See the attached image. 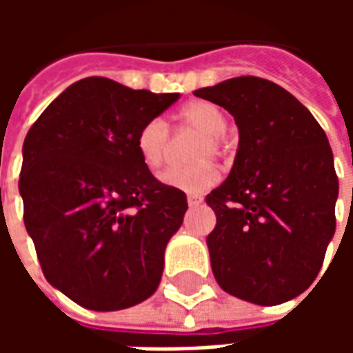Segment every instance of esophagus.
<instances>
[{
    "label": "esophagus",
    "instance_id": "esophagus-1",
    "mask_svg": "<svg viewBox=\"0 0 353 353\" xmlns=\"http://www.w3.org/2000/svg\"><path fill=\"white\" fill-rule=\"evenodd\" d=\"M202 196H200V194H189V196H187V204H189V206H199V204H202Z\"/></svg>",
    "mask_w": 353,
    "mask_h": 353
}]
</instances>
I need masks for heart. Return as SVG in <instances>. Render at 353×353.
<instances>
[{"label":"heart","instance_id":"b5f03b06","mask_svg":"<svg viewBox=\"0 0 353 353\" xmlns=\"http://www.w3.org/2000/svg\"><path fill=\"white\" fill-rule=\"evenodd\" d=\"M179 126L200 132L199 143L194 149V161L215 157L221 153V134L227 130V117L221 109L210 101L196 100L187 103L179 111ZM170 145V130L162 119H149L136 136L139 159L149 168H159ZM161 181L168 187L179 189L183 192L199 194L219 181V170L212 162H199L187 168H168L161 174Z\"/></svg>","mask_w":353,"mask_h":353}]
</instances>
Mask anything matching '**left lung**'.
Listing matches in <instances>:
<instances>
[{
    "instance_id": "left-lung-1",
    "label": "left lung",
    "mask_w": 353,
    "mask_h": 353,
    "mask_svg": "<svg viewBox=\"0 0 353 353\" xmlns=\"http://www.w3.org/2000/svg\"><path fill=\"white\" fill-rule=\"evenodd\" d=\"M234 117L229 177L206 196L217 215L206 244L217 283L274 306L310 288L334 236L339 179L325 132L293 94L261 77L194 90Z\"/></svg>"
}]
</instances>
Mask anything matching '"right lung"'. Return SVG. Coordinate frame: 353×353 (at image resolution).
Returning <instances> with one entry per match:
<instances>
[{
  "label": "right lung",
  "mask_w": 353,
  "mask_h": 353,
  "mask_svg": "<svg viewBox=\"0 0 353 353\" xmlns=\"http://www.w3.org/2000/svg\"><path fill=\"white\" fill-rule=\"evenodd\" d=\"M177 98L87 77L65 88L24 139V225L47 281L83 308H130L161 283L187 196L154 179L136 136Z\"/></svg>",
  "instance_id": "obj_1"
}]
</instances>
